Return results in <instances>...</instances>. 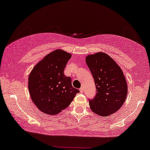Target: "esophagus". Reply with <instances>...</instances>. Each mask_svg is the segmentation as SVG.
Listing matches in <instances>:
<instances>
[{"instance_id": "34e87169", "label": "esophagus", "mask_w": 150, "mask_h": 150, "mask_svg": "<svg viewBox=\"0 0 150 150\" xmlns=\"http://www.w3.org/2000/svg\"><path fill=\"white\" fill-rule=\"evenodd\" d=\"M80 91H81V93H83V87L80 88Z\"/></svg>"}]
</instances>
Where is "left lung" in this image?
Here are the masks:
<instances>
[{
  "mask_svg": "<svg viewBox=\"0 0 150 150\" xmlns=\"http://www.w3.org/2000/svg\"><path fill=\"white\" fill-rule=\"evenodd\" d=\"M86 63L95 81L96 95L89 100L91 109L102 116L120 109L126 100L128 86L120 67L111 57L97 52L86 57Z\"/></svg>",
  "mask_w": 150,
  "mask_h": 150,
  "instance_id": "1",
  "label": "left lung"
}]
</instances>
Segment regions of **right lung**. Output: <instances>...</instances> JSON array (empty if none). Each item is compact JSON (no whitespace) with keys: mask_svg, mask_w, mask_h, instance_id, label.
<instances>
[{"mask_svg":"<svg viewBox=\"0 0 150 150\" xmlns=\"http://www.w3.org/2000/svg\"><path fill=\"white\" fill-rule=\"evenodd\" d=\"M71 55L61 50L47 54L33 67L28 77L30 98L41 111L56 115L66 108L79 89L72 87L64 69Z\"/></svg>","mask_w":150,"mask_h":150,"instance_id":"obj_1","label":"right lung"}]
</instances>
